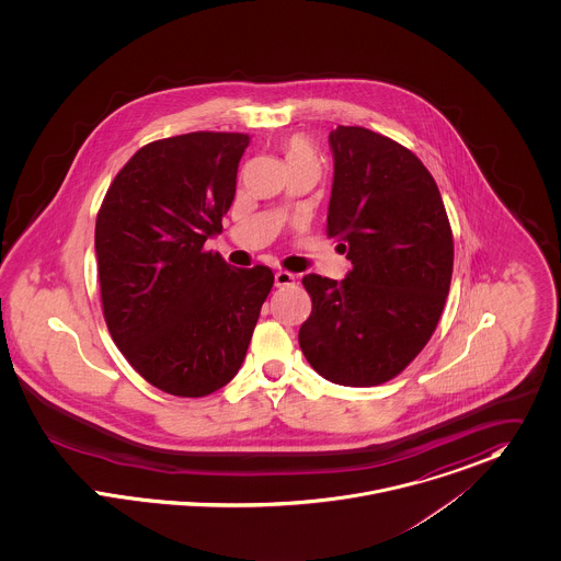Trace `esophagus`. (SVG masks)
Masks as SVG:
<instances>
[{"label":"esophagus","instance_id":"34e87169","mask_svg":"<svg viewBox=\"0 0 561 561\" xmlns=\"http://www.w3.org/2000/svg\"><path fill=\"white\" fill-rule=\"evenodd\" d=\"M295 282H297V277H295L293 273H288V271H277V273H275V286H277V288L293 286Z\"/></svg>","mask_w":561,"mask_h":561}]
</instances>
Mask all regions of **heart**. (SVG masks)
Segmentation results:
<instances>
[{"label":"heart","mask_w":561,"mask_h":561,"mask_svg":"<svg viewBox=\"0 0 561 561\" xmlns=\"http://www.w3.org/2000/svg\"><path fill=\"white\" fill-rule=\"evenodd\" d=\"M284 152H286V161H288V163H299V161L318 163L313 148H311L310 144H308L304 137H293V139L286 144Z\"/></svg>","instance_id":"heart-1"}]
</instances>
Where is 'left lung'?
<instances>
[{"label": "left lung", "instance_id": "8db88e82", "mask_svg": "<svg viewBox=\"0 0 561 561\" xmlns=\"http://www.w3.org/2000/svg\"><path fill=\"white\" fill-rule=\"evenodd\" d=\"M329 146L327 234L353 268L342 282L304 277L311 313L299 344L327 380L373 387L402 373L435 333L451 282V228L411 150L364 126H337Z\"/></svg>", "mask_w": 561, "mask_h": 561}]
</instances>
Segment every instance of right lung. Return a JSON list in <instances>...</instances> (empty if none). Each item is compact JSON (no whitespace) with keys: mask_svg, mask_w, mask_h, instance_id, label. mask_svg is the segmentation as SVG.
Returning <instances> with one entry per match:
<instances>
[{"mask_svg":"<svg viewBox=\"0 0 561 561\" xmlns=\"http://www.w3.org/2000/svg\"><path fill=\"white\" fill-rule=\"evenodd\" d=\"M245 133L197 130L139 148L96 217L107 329L126 362L165 393L202 398L241 370L268 266L234 268L206 239L237 193Z\"/></svg>","mask_w":561,"mask_h":561,"instance_id":"1","label":"right lung"}]
</instances>
